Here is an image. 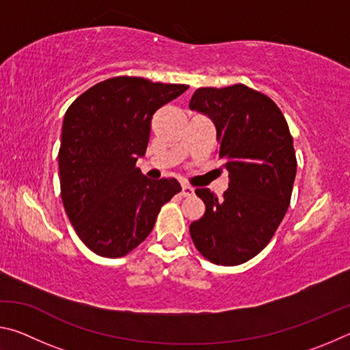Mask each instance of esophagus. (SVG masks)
<instances>
[{"instance_id":"34e87169","label":"esophagus","mask_w":350,"mask_h":350,"mask_svg":"<svg viewBox=\"0 0 350 350\" xmlns=\"http://www.w3.org/2000/svg\"><path fill=\"white\" fill-rule=\"evenodd\" d=\"M194 194V188L189 187V185H182V196L183 198H189Z\"/></svg>"}]
</instances>
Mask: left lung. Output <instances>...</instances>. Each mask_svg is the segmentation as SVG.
<instances>
[{
    "label": "left lung",
    "instance_id": "obj_1",
    "mask_svg": "<svg viewBox=\"0 0 350 350\" xmlns=\"http://www.w3.org/2000/svg\"><path fill=\"white\" fill-rule=\"evenodd\" d=\"M189 108L215 123L217 161L230 179L222 199L196 189L205 213L189 234L210 262L244 264L269 244L290 205L296 156L287 120L273 100L241 83L199 88Z\"/></svg>",
    "mask_w": 350,
    "mask_h": 350
}]
</instances>
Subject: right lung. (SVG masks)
Returning a JSON list of instances; mask_svg holds the SVG:
<instances>
[{
  "label": "right lung",
  "instance_id": "obj_1",
  "mask_svg": "<svg viewBox=\"0 0 350 350\" xmlns=\"http://www.w3.org/2000/svg\"><path fill=\"white\" fill-rule=\"evenodd\" d=\"M187 85L114 77L90 88L64 114L58 151L64 210L91 252L122 258L146 239L162 205L180 191L173 177L150 180L135 167L161 106Z\"/></svg>",
  "mask_w": 350,
  "mask_h": 350
}]
</instances>
